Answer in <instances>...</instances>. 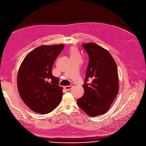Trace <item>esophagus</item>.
Wrapping results in <instances>:
<instances>
[{
    "label": "esophagus",
    "mask_w": 146,
    "mask_h": 146,
    "mask_svg": "<svg viewBox=\"0 0 146 146\" xmlns=\"http://www.w3.org/2000/svg\"><path fill=\"white\" fill-rule=\"evenodd\" d=\"M73 87V86H65L64 88L66 90V91H69L70 89H72Z\"/></svg>",
    "instance_id": "34e87169"
}]
</instances>
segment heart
I'll use <instances>...</instances> for the list:
<instances>
[{
    "instance_id": "1",
    "label": "heart",
    "mask_w": 146,
    "mask_h": 146,
    "mask_svg": "<svg viewBox=\"0 0 146 146\" xmlns=\"http://www.w3.org/2000/svg\"><path fill=\"white\" fill-rule=\"evenodd\" d=\"M70 57H78L80 58V55L77 49L74 47H72L70 50Z\"/></svg>"
}]
</instances>
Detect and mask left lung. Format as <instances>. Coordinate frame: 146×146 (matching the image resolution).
Segmentation results:
<instances>
[{"instance_id":"1","label":"left lung","mask_w":146,"mask_h":146,"mask_svg":"<svg viewBox=\"0 0 146 146\" xmlns=\"http://www.w3.org/2000/svg\"><path fill=\"white\" fill-rule=\"evenodd\" d=\"M82 45L89 55V63L82 86L84 94L77 103L88 115L96 117L109 110L118 92L117 67L106 49L94 43Z\"/></svg>"}]
</instances>
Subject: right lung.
Masks as SVG:
<instances>
[{
	"mask_svg": "<svg viewBox=\"0 0 146 146\" xmlns=\"http://www.w3.org/2000/svg\"><path fill=\"white\" fill-rule=\"evenodd\" d=\"M64 44L41 46L30 52L21 65L17 76L19 94L33 111L46 114L60 103L63 92L59 79L52 74L54 62Z\"/></svg>",
	"mask_w": 146,
	"mask_h": 146,
	"instance_id": "1",
	"label": "right lung"
}]
</instances>
